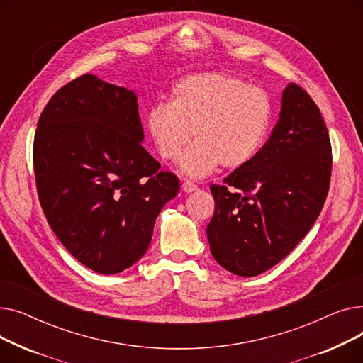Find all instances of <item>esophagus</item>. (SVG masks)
Masks as SVG:
<instances>
[{"label":"esophagus","instance_id":"obj_1","mask_svg":"<svg viewBox=\"0 0 363 363\" xmlns=\"http://www.w3.org/2000/svg\"><path fill=\"white\" fill-rule=\"evenodd\" d=\"M199 186L194 184V182H191V181H185L184 184H182V189L185 193H193V191H196Z\"/></svg>","mask_w":363,"mask_h":363}]
</instances>
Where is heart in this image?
Returning a JSON list of instances; mask_svg holds the SVG:
<instances>
[{
	"label": "heart",
	"mask_w": 363,
	"mask_h": 363,
	"mask_svg": "<svg viewBox=\"0 0 363 363\" xmlns=\"http://www.w3.org/2000/svg\"><path fill=\"white\" fill-rule=\"evenodd\" d=\"M272 104L262 88L233 74H189L170 89L169 103L152 104L145 128L159 155L181 159L184 174L203 178L220 164L238 169L255 159L268 135Z\"/></svg>",
	"instance_id": "b5f03b06"
}]
</instances>
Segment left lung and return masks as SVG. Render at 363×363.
Here are the masks:
<instances>
[{
  "instance_id": "obj_1",
  "label": "left lung",
  "mask_w": 363,
  "mask_h": 363,
  "mask_svg": "<svg viewBox=\"0 0 363 363\" xmlns=\"http://www.w3.org/2000/svg\"><path fill=\"white\" fill-rule=\"evenodd\" d=\"M331 169V141L319 107L291 82L255 159L222 185H211L215 213L206 231L215 260L240 277H256L281 262L318 219Z\"/></svg>"
}]
</instances>
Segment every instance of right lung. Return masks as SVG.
Segmentation results:
<instances>
[{"label":"right lung","instance_id":"obj_1","mask_svg":"<svg viewBox=\"0 0 363 363\" xmlns=\"http://www.w3.org/2000/svg\"><path fill=\"white\" fill-rule=\"evenodd\" d=\"M137 95L82 74L44 107L33 140L36 191L51 230L86 268L118 274L147 252L179 179L143 147Z\"/></svg>","mask_w":363,"mask_h":363}]
</instances>
